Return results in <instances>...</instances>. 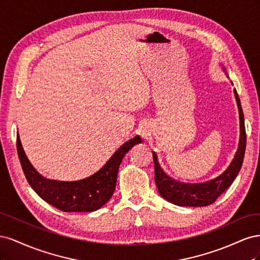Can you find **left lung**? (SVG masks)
<instances>
[{
  "label": "left lung",
  "instance_id": "8db88e82",
  "mask_svg": "<svg viewBox=\"0 0 260 260\" xmlns=\"http://www.w3.org/2000/svg\"><path fill=\"white\" fill-rule=\"evenodd\" d=\"M234 95L237 100L240 115V142L238 151L230 166L219 177L212 179L208 182L187 184L171 179L165 172L157 160V155L153 152V160L155 166V182L157 190L165 200L175 204L178 206H191L203 207L208 206L214 203L228 187H229L234 179L237 178L242 167L244 154L246 147V132L244 124V115L241 107V102L237 90L234 89Z\"/></svg>",
  "mask_w": 260,
  "mask_h": 260
}]
</instances>
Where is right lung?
<instances>
[{"label":"right lung","mask_w":260,"mask_h":260,"mask_svg":"<svg viewBox=\"0 0 260 260\" xmlns=\"http://www.w3.org/2000/svg\"><path fill=\"white\" fill-rule=\"evenodd\" d=\"M141 142L142 140L139 136L129 140L95 174L70 182L46 179L39 174L26 156L19 136H17V153L28 183L43 201L61 211L85 212L98 210L111 200L123 156L133 145Z\"/></svg>","instance_id":"right-lung-1"}]
</instances>
